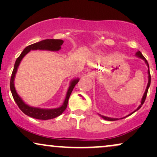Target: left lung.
Instances as JSON below:
<instances>
[{
	"instance_id": "obj_1",
	"label": "left lung",
	"mask_w": 157,
	"mask_h": 157,
	"mask_svg": "<svg viewBox=\"0 0 157 157\" xmlns=\"http://www.w3.org/2000/svg\"><path fill=\"white\" fill-rule=\"evenodd\" d=\"M136 56H138V57H141L142 59H143V60L145 61V63H146V64L147 65V67H148V71H147V73H148V82H147V86L146 90H145V94H144V95H143V97H142V99L141 105H140V106H139V107L137 108V109L136 110V111H137V110H139V109H140V108L142 107V104H143L144 102H145V99H146V97H147V91H148V88H149V86H150V85H151V74H150V71H149V65H148V63H147V61L146 60V59H145V57H144V56L142 55V54L141 52H140V51H139V52H136ZM134 111V112H132V113H131V114H132V113H134L135 111ZM131 114H129V115H131ZM99 115H100V116L101 117L103 118L104 120H109V121H114V120H118V119H113V118H109V117H107L102 116V115H100V114H99Z\"/></svg>"
}]
</instances>
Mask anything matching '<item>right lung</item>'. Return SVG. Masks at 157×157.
<instances>
[{"label":"right lung","mask_w":157,"mask_h":157,"mask_svg":"<svg viewBox=\"0 0 157 157\" xmlns=\"http://www.w3.org/2000/svg\"><path fill=\"white\" fill-rule=\"evenodd\" d=\"M63 44V40H55V39H46L41 40L40 42L35 43L32 45H29L27 47L24 48L22 53L17 58L15 61V66H14V69L12 71V76H11L10 80V90L12 92V97H13L14 100H15L16 103H17V106L19 109L23 111L25 114L28 115V116L31 117L38 119V120H50V119H53L57 117L60 116L63 111L66 110V107H67L68 99H69L70 95H71V92H72L74 88H75V85L78 82V79H75L72 82H71V86L68 88V90L67 91V94H66V97L65 99V101L61 107L58 108V109H38V108H34L31 107V106L26 105L24 103V102L21 100V98L18 96L17 92H16L15 86H14V79H15V76L16 71H17V67H18L20 63H21V60L23 57L28 53L30 50H49V51H58L61 48V46Z\"/></svg>","instance_id":"1"}]
</instances>
